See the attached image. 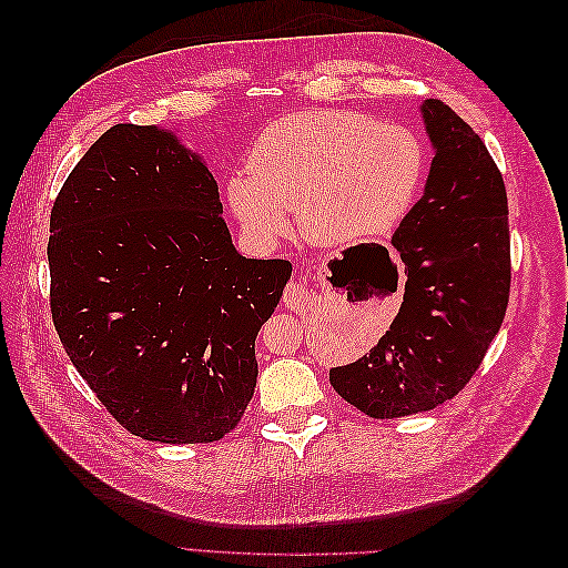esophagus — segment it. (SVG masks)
<instances>
[{
	"instance_id": "34e87169",
	"label": "esophagus",
	"mask_w": 568,
	"mask_h": 568,
	"mask_svg": "<svg viewBox=\"0 0 568 568\" xmlns=\"http://www.w3.org/2000/svg\"><path fill=\"white\" fill-rule=\"evenodd\" d=\"M307 303V291L301 282H291L284 291V305L288 307V311H296V313H303V307Z\"/></svg>"
}]
</instances>
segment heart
Here are the masks:
<instances>
[{
    "instance_id": "heart-1",
    "label": "heart",
    "mask_w": 568,
    "mask_h": 568,
    "mask_svg": "<svg viewBox=\"0 0 568 568\" xmlns=\"http://www.w3.org/2000/svg\"><path fill=\"white\" fill-rule=\"evenodd\" d=\"M424 178L426 149L415 130L317 109L267 125L248 151V170L227 180L225 201L255 248L291 230L288 213L311 242L351 244L398 227Z\"/></svg>"
}]
</instances>
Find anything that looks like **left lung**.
I'll use <instances>...</instances> for the list:
<instances>
[{
    "instance_id": "1",
    "label": "left lung",
    "mask_w": 568,
    "mask_h": 568,
    "mask_svg": "<svg viewBox=\"0 0 568 568\" xmlns=\"http://www.w3.org/2000/svg\"><path fill=\"white\" fill-rule=\"evenodd\" d=\"M434 161L390 244L405 263L400 313L357 363L329 369L343 400L374 419L434 409L467 386L509 301V220L500 170L438 99L422 104Z\"/></svg>"
}]
</instances>
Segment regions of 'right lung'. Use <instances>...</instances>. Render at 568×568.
Segmentation results:
<instances>
[{"label": "right lung", "mask_w": 568, "mask_h": 568, "mask_svg": "<svg viewBox=\"0 0 568 568\" xmlns=\"http://www.w3.org/2000/svg\"><path fill=\"white\" fill-rule=\"evenodd\" d=\"M49 232L51 317L113 419L159 443L230 434L291 263L234 248L199 153L173 130L113 125L68 175Z\"/></svg>", "instance_id": "add662e5"}]
</instances>
